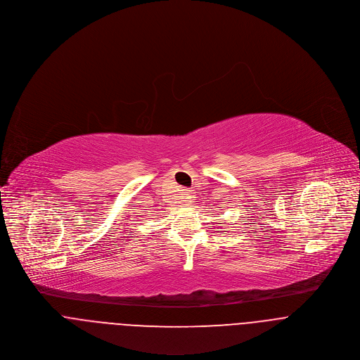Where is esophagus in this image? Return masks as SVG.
Returning a JSON list of instances; mask_svg holds the SVG:
<instances>
[{"label":"esophagus","instance_id":"esophagus-1","mask_svg":"<svg viewBox=\"0 0 360 360\" xmlns=\"http://www.w3.org/2000/svg\"><path fill=\"white\" fill-rule=\"evenodd\" d=\"M185 195H188V196H192V191H188V189H185Z\"/></svg>","mask_w":360,"mask_h":360}]
</instances>
